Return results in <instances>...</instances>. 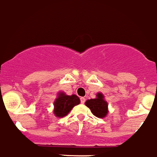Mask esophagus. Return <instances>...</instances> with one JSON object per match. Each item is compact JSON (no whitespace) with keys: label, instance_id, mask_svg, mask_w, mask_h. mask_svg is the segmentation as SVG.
I'll return each mask as SVG.
<instances>
[{"label":"esophagus","instance_id":"1","mask_svg":"<svg viewBox=\"0 0 157 157\" xmlns=\"http://www.w3.org/2000/svg\"><path fill=\"white\" fill-rule=\"evenodd\" d=\"M80 101H81V104H84L86 101V99L84 98H80Z\"/></svg>","mask_w":157,"mask_h":157}]
</instances>
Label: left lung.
I'll return each mask as SVG.
<instances>
[{"label": "left lung", "instance_id": "left-lung-1", "mask_svg": "<svg viewBox=\"0 0 157 157\" xmlns=\"http://www.w3.org/2000/svg\"><path fill=\"white\" fill-rule=\"evenodd\" d=\"M85 105L90 109L92 114L98 118H105L109 113L108 103L101 92L97 93L95 98L87 100Z\"/></svg>", "mask_w": 157, "mask_h": 157}]
</instances>
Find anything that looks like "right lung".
Listing matches in <instances>:
<instances>
[{
	"label": "right lung",
	"mask_w": 157,
	"mask_h": 157,
	"mask_svg": "<svg viewBox=\"0 0 157 157\" xmlns=\"http://www.w3.org/2000/svg\"><path fill=\"white\" fill-rule=\"evenodd\" d=\"M80 100L76 94L68 95L63 92H58L53 102V114L57 118H63L70 113L74 106L80 104Z\"/></svg>",
	"instance_id": "obj_1"
}]
</instances>
